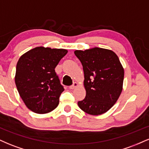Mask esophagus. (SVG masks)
<instances>
[{"mask_svg": "<svg viewBox=\"0 0 149 149\" xmlns=\"http://www.w3.org/2000/svg\"><path fill=\"white\" fill-rule=\"evenodd\" d=\"M78 86V83H73L72 85H71V86H69V89H71V90H73V89H74L75 88H76V87Z\"/></svg>", "mask_w": 149, "mask_h": 149, "instance_id": "esophagus-1", "label": "esophagus"}]
</instances>
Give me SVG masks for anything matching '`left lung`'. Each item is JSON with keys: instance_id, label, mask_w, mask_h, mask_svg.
Instances as JSON below:
<instances>
[{"instance_id": "obj_1", "label": "left lung", "mask_w": 149, "mask_h": 149, "mask_svg": "<svg viewBox=\"0 0 149 149\" xmlns=\"http://www.w3.org/2000/svg\"><path fill=\"white\" fill-rule=\"evenodd\" d=\"M84 71L86 96L78 102L80 109L90 115H101L111 108L123 90L124 69L116 53L95 47L74 52Z\"/></svg>"}]
</instances>
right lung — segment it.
<instances>
[{"label":"right lung","instance_id":"1","mask_svg":"<svg viewBox=\"0 0 149 149\" xmlns=\"http://www.w3.org/2000/svg\"><path fill=\"white\" fill-rule=\"evenodd\" d=\"M67 53L64 49L38 47L19 59L15 84L27 107L36 113H46L57 107L64 90L55 72L58 63Z\"/></svg>","mask_w":149,"mask_h":149}]
</instances>
